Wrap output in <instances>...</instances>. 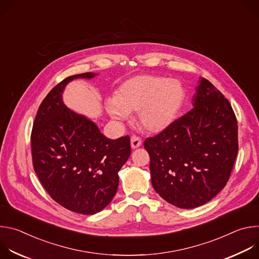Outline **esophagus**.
Wrapping results in <instances>:
<instances>
[{
	"mask_svg": "<svg viewBox=\"0 0 259 259\" xmlns=\"http://www.w3.org/2000/svg\"><path fill=\"white\" fill-rule=\"evenodd\" d=\"M141 145V139L138 137V136H135L133 135L131 137V147L133 150L135 149H138V147Z\"/></svg>",
	"mask_w": 259,
	"mask_h": 259,
	"instance_id": "obj_1",
	"label": "esophagus"
}]
</instances>
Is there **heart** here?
<instances>
[{
	"instance_id": "heart-1",
	"label": "heart",
	"mask_w": 259,
	"mask_h": 259,
	"mask_svg": "<svg viewBox=\"0 0 259 259\" xmlns=\"http://www.w3.org/2000/svg\"><path fill=\"white\" fill-rule=\"evenodd\" d=\"M184 100L181 84L165 77L135 76L107 98L104 107L108 116L123 122L130 113H137L139 124L151 133H160L175 121Z\"/></svg>"
}]
</instances>
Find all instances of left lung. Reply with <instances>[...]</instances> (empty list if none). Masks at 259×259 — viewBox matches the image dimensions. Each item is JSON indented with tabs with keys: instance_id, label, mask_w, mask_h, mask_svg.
<instances>
[{
	"instance_id": "1",
	"label": "left lung",
	"mask_w": 259,
	"mask_h": 259,
	"mask_svg": "<svg viewBox=\"0 0 259 259\" xmlns=\"http://www.w3.org/2000/svg\"><path fill=\"white\" fill-rule=\"evenodd\" d=\"M193 109L144 141L155 191L182 209L202 206L223 190L238 154V123L228 99L200 78Z\"/></svg>"
}]
</instances>
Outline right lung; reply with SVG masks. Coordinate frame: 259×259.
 I'll return each instance as SVG.
<instances>
[{
  "instance_id": "obj_1",
  "label": "right lung",
  "mask_w": 259,
  "mask_h": 259,
  "mask_svg": "<svg viewBox=\"0 0 259 259\" xmlns=\"http://www.w3.org/2000/svg\"><path fill=\"white\" fill-rule=\"evenodd\" d=\"M97 75L84 72L56 85L38 109L30 137L33 169L44 189L62 207L86 215L113 200L118 172L131 154L129 136L107 138L92 120L63 102L68 83Z\"/></svg>"
}]
</instances>
